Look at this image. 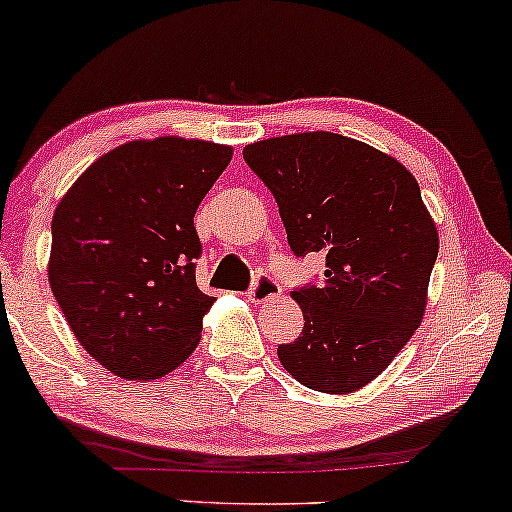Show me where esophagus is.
Masks as SVG:
<instances>
[{
    "label": "esophagus",
    "mask_w": 512,
    "mask_h": 512,
    "mask_svg": "<svg viewBox=\"0 0 512 512\" xmlns=\"http://www.w3.org/2000/svg\"><path fill=\"white\" fill-rule=\"evenodd\" d=\"M279 293H282V286H279V282H275V279L268 275H258L254 279V284H251V289L247 291V296L251 303L261 305V303H265V300L277 298Z\"/></svg>",
    "instance_id": "1"
}]
</instances>
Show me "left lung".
Instances as JSON below:
<instances>
[{"label": "left lung", "mask_w": 512, "mask_h": 512, "mask_svg": "<svg viewBox=\"0 0 512 512\" xmlns=\"http://www.w3.org/2000/svg\"><path fill=\"white\" fill-rule=\"evenodd\" d=\"M242 156L275 195L293 254H326L324 284L291 291L305 326L277 347L279 361L324 394L366 387L426 310L438 230L419 184L387 153L335 132L263 139Z\"/></svg>", "instance_id": "obj_1"}]
</instances>
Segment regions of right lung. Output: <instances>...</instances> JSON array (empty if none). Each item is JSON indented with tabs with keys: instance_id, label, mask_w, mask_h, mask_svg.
<instances>
[{
	"instance_id": "right-lung-1",
	"label": "right lung",
	"mask_w": 512,
	"mask_h": 512,
	"mask_svg": "<svg viewBox=\"0 0 512 512\" xmlns=\"http://www.w3.org/2000/svg\"><path fill=\"white\" fill-rule=\"evenodd\" d=\"M233 149L128 142L95 160L55 209L48 282L83 349L125 380H156L200 342L214 303L195 284L193 216Z\"/></svg>"
}]
</instances>
